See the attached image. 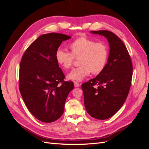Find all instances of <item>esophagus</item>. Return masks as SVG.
Listing matches in <instances>:
<instances>
[{"mask_svg": "<svg viewBox=\"0 0 149 149\" xmlns=\"http://www.w3.org/2000/svg\"><path fill=\"white\" fill-rule=\"evenodd\" d=\"M74 86L76 88H78V87L79 86V84L78 83H77V82H74Z\"/></svg>", "mask_w": 149, "mask_h": 149, "instance_id": "34e87169", "label": "esophagus"}]
</instances>
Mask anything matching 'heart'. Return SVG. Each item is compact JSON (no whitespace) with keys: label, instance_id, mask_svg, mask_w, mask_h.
<instances>
[{"label":"heart","instance_id":"b5f03b06","mask_svg":"<svg viewBox=\"0 0 149 149\" xmlns=\"http://www.w3.org/2000/svg\"><path fill=\"white\" fill-rule=\"evenodd\" d=\"M71 53L58 48L55 54L58 63L68 70L73 65L74 58L79 57V67L73 69L68 74L67 78L81 81L90 73L97 74L104 69L107 61L108 48L103 42H96L85 37L76 38L70 45Z\"/></svg>","mask_w":149,"mask_h":149}]
</instances>
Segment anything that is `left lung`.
<instances>
[{"instance_id":"8db88e82","label":"left lung","mask_w":149,"mask_h":149,"mask_svg":"<svg viewBox=\"0 0 149 149\" xmlns=\"http://www.w3.org/2000/svg\"><path fill=\"white\" fill-rule=\"evenodd\" d=\"M91 32L107 38L109 57L100 74L83 83L81 88L88 113L95 119L104 120L114 115L125 101L131 84L132 65L127 48L118 36L107 30Z\"/></svg>"}]
</instances>
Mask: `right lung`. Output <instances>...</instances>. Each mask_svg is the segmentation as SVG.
<instances>
[{"label":"right lung","mask_w":149,"mask_h":149,"mask_svg":"<svg viewBox=\"0 0 149 149\" xmlns=\"http://www.w3.org/2000/svg\"><path fill=\"white\" fill-rule=\"evenodd\" d=\"M70 38L62 33L42 35L22 58L20 94L31 114L43 123H52L60 118L67 96L74 88L73 82L63 81L65 75L55 57L61 43Z\"/></svg>","instance_id":"1"}]
</instances>
